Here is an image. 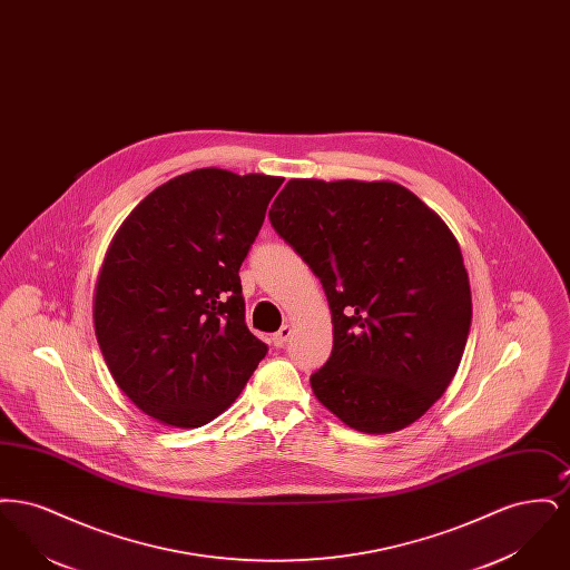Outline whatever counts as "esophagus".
Instances as JSON below:
<instances>
[{
  "mask_svg": "<svg viewBox=\"0 0 570 570\" xmlns=\"http://www.w3.org/2000/svg\"><path fill=\"white\" fill-rule=\"evenodd\" d=\"M291 335H293V325H282V328L273 335V344H275L277 348H282V346H286V342L291 340Z\"/></svg>",
  "mask_w": 570,
  "mask_h": 570,
  "instance_id": "obj_1",
  "label": "esophagus"
}]
</instances>
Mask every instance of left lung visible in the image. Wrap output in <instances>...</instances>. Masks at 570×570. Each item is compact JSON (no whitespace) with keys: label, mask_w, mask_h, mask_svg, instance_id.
I'll return each mask as SVG.
<instances>
[{"label":"left lung","mask_w":570,"mask_h":570,"mask_svg":"<svg viewBox=\"0 0 570 570\" xmlns=\"http://www.w3.org/2000/svg\"><path fill=\"white\" fill-rule=\"evenodd\" d=\"M275 233L325 288L333 351L316 400L363 434H393L440 400L460 367L472 295L444 219L393 181L291 179Z\"/></svg>","instance_id":"8db88e82"}]
</instances>
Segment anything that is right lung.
Listing matches in <instances>:
<instances>
[{"instance_id": "1", "label": "right lung", "mask_w": 570, "mask_h": 570, "mask_svg": "<svg viewBox=\"0 0 570 570\" xmlns=\"http://www.w3.org/2000/svg\"><path fill=\"white\" fill-rule=\"evenodd\" d=\"M282 181L196 168L145 196L110 242L96 340L117 386L164 425L214 421L267 354L245 325L239 269Z\"/></svg>"}]
</instances>
